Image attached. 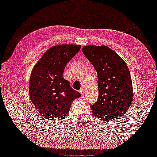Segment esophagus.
Returning a JSON list of instances; mask_svg holds the SVG:
<instances>
[{"mask_svg":"<svg viewBox=\"0 0 157 157\" xmlns=\"http://www.w3.org/2000/svg\"><path fill=\"white\" fill-rule=\"evenodd\" d=\"M79 92H80V94H81V96H82V98H84V96H85V94H86V93H85V90L83 88H82L80 90H79Z\"/></svg>","mask_w":157,"mask_h":157,"instance_id":"1","label":"esophagus"}]
</instances>
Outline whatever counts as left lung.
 I'll return each instance as SVG.
<instances>
[{"mask_svg": "<svg viewBox=\"0 0 157 157\" xmlns=\"http://www.w3.org/2000/svg\"><path fill=\"white\" fill-rule=\"evenodd\" d=\"M86 57L98 75V98L92 113L105 121H116L125 114L133 100L131 75L125 61L106 46H86Z\"/></svg>", "mask_w": 157, "mask_h": 157, "instance_id": "obj_1", "label": "left lung"}]
</instances>
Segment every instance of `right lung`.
Here are the masks:
<instances>
[{"label":"right lung","mask_w":157,"mask_h":157,"mask_svg":"<svg viewBox=\"0 0 157 157\" xmlns=\"http://www.w3.org/2000/svg\"><path fill=\"white\" fill-rule=\"evenodd\" d=\"M80 45L59 44L49 48L32 69L29 79V97L42 116L48 119L65 117L71 102L81 94L63 78L65 67Z\"/></svg>","instance_id":"add662e5"}]
</instances>
